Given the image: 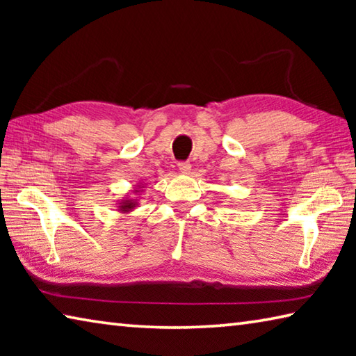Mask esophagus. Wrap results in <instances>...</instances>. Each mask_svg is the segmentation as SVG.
Segmentation results:
<instances>
[{
	"mask_svg": "<svg viewBox=\"0 0 356 356\" xmlns=\"http://www.w3.org/2000/svg\"><path fill=\"white\" fill-rule=\"evenodd\" d=\"M179 171L182 174H188L191 171V165L188 163V161H180L179 163Z\"/></svg>",
	"mask_w": 356,
	"mask_h": 356,
	"instance_id": "1",
	"label": "esophagus"
}]
</instances>
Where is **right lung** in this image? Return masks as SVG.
Listing matches in <instances>:
<instances>
[{"instance_id": "1", "label": "right lung", "mask_w": 356, "mask_h": 356, "mask_svg": "<svg viewBox=\"0 0 356 356\" xmlns=\"http://www.w3.org/2000/svg\"><path fill=\"white\" fill-rule=\"evenodd\" d=\"M143 188H144V184L140 182V185H136L135 188L131 190V193H130V194H136V198L127 195V196L122 197V200L118 202V210H119L120 213H130V212H134L135 207L140 206V204H138V195H140V193H143Z\"/></svg>"}]
</instances>
